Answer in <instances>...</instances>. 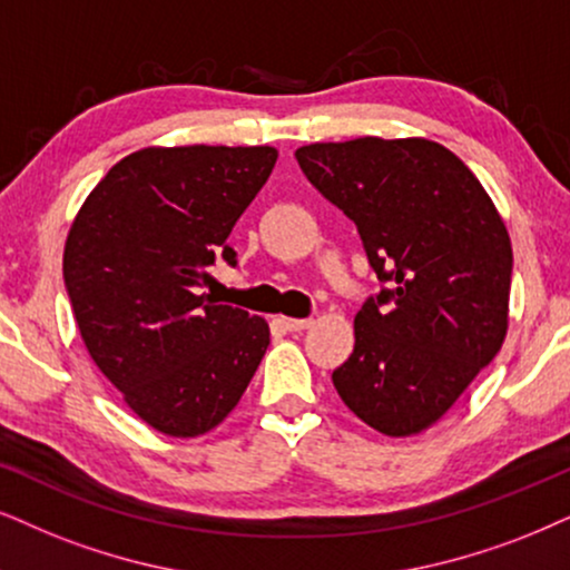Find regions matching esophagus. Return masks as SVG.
<instances>
[{"label": "esophagus", "mask_w": 570, "mask_h": 570, "mask_svg": "<svg viewBox=\"0 0 570 570\" xmlns=\"http://www.w3.org/2000/svg\"><path fill=\"white\" fill-rule=\"evenodd\" d=\"M281 321V326H284L286 331H292V334H299V331H305V328H309L313 326V321L309 318H278Z\"/></svg>", "instance_id": "1"}]
</instances>
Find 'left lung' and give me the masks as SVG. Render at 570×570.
<instances>
[{
	"instance_id": "8db88e82",
	"label": "left lung",
	"mask_w": 570,
	"mask_h": 570,
	"mask_svg": "<svg viewBox=\"0 0 570 570\" xmlns=\"http://www.w3.org/2000/svg\"><path fill=\"white\" fill-rule=\"evenodd\" d=\"M294 157L392 284L355 315V352L331 376L338 397L379 434H421L508 336L505 220L471 168L423 136L315 141Z\"/></svg>"
}]
</instances>
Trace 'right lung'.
Instances as JSON below:
<instances>
[{"instance_id": "obj_1", "label": "right lung", "mask_w": 570, "mask_h": 570, "mask_svg": "<svg viewBox=\"0 0 570 570\" xmlns=\"http://www.w3.org/2000/svg\"><path fill=\"white\" fill-rule=\"evenodd\" d=\"M276 147H144L115 163L73 218L62 276L81 338L126 407L191 439L239 405L268 321L199 286L268 181Z\"/></svg>"}]
</instances>
